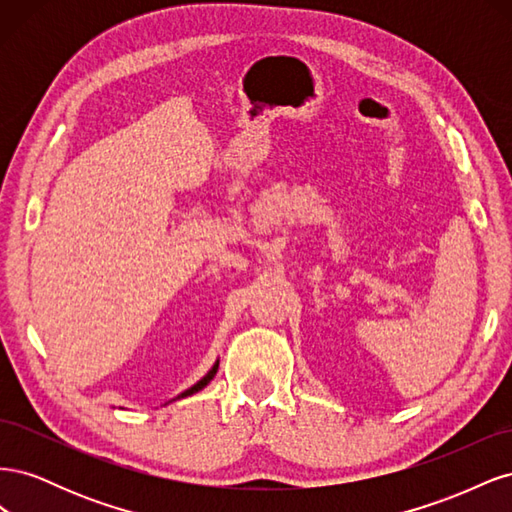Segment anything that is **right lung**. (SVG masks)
I'll use <instances>...</instances> for the list:
<instances>
[{
	"instance_id": "1",
	"label": "right lung",
	"mask_w": 512,
	"mask_h": 512,
	"mask_svg": "<svg viewBox=\"0 0 512 512\" xmlns=\"http://www.w3.org/2000/svg\"><path fill=\"white\" fill-rule=\"evenodd\" d=\"M218 365H220V361H215V365H213V367L207 371V376H205V378H200V380H198L194 386H190L188 391H183L179 397H188V395H194V393H198V391H203L205 386H207V384L213 380V376L218 374Z\"/></svg>"
}]
</instances>
